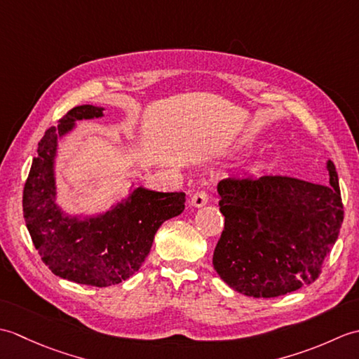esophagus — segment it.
Listing matches in <instances>:
<instances>
[{"label": "esophagus", "instance_id": "obj_1", "mask_svg": "<svg viewBox=\"0 0 359 359\" xmlns=\"http://www.w3.org/2000/svg\"><path fill=\"white\" fill-rule=\"evenodd\" d=\"M208 203V193L207 191H197L193 197H191V205L194 208H201L205 207Z\"/></svg>", "mask_w": 359, "mask_h": 359}]
</instances>
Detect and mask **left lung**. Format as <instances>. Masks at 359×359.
I'll return each mask as SVG.
<instances>
[{
    "instance_id": "1",
    "label": "left lung",
    "mask_w": 359,
    "mask_h": 359,
    "mask_svg": "<svg viewBox=\"0 0 359 359\" xmlns=\"http://www.w3.org/2000/svg\"><path fill=\"white\" fill-rule=\"evenodd\" d=\"M325 168L329 185L287 175L219 182L225 226L212 265L234 292L276 297L319 276L344 219L337 168L332 160Z\"/></svg>"
}]
</instances>
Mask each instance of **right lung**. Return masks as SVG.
Here are the masks:
<instances>
[{
	"instance_id": "1",
	"label": "right lung",
	"mask_w": 359,
	"mask_h": 359,
	"mask_svg": "<svg viewBox=\"0 0 359 359\" xmlns=\"http://www.w3.org/2000/svg\"><path fill=\"white\" fill-rule=\"evenodd\" d=\"M103 111L102 106H77L57 128L46 131L22 193L26 226L43 262L58 278L94 287L116 285L134 276L160 225L185 210L184 193H160L134 187V182L128 196L106 211L71 215L60 207L58 142L75 131L77 121L102 118Z\"/></svg>"
}]
</instances>
